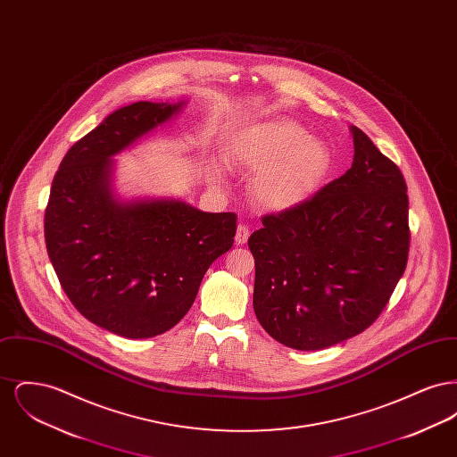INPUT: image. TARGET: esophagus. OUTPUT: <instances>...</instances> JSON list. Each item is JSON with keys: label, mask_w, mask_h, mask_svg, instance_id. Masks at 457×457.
Here are the masks:
<instances>
[{"label": "esophagus", "mask_w": 457, "mask_h": 457, "mask_svg": "<svg viewBox=\"0 0 457 457\" xmlns=\"http://www.w3.org/2000/svg\"><path fill=\"white\" fill-rule=\"evenodd\" d=\"M248 237H250V228H248L246 224L239 222L238 229H237V237H235L237 245H245V243H246V239H248Z\"/></svg>", "instance_id": "1"}]
</instances>
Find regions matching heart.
<instances>
[{
  "label": "heart",
  "mask_w": 457,
  "mask_h": 457,
  "mask_svg": "<svg viewBox=\"0 0 457 457\" xmlns=\"http://www.w3.org/2000/svg\"><path fill=\"white\" fill-rule=\"evenodd\" d=\"M229 159L235 166L261 171L252 194L265 211H287L312 194L326 171V144L291 120H272L241 133Z\"/></svg>",
  "instance_id": "1"
}]
</instances>
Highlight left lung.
Wrapping results in <instances>:
<instances>
[{
  "mask_svg": "<svg viewBox=\"0 0 457 457\" xmlns=\"http://www.w3.org/2000/svg\"><path fill=\"white\" fill-rule=\"evenodd\" d=\"M349 131L348 171L302 204L263 216L248 238L255 315L287 348L317 351L363 332L406 269L404 176L363 131Z\"/></svg>",
  "mask_w": 457,
  "mask_h": 457,
  "instance_id": "left-lung-1",
  "label": "left lung"
}]
</instances>
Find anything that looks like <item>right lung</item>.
Listing matches in <instances>:
<instances>
[{"instance_id": "right-lung-1", "label": "right lung", "mask_w": 457, "mask_h": 457, "mask_svg": "<svg viewBox=\"0 0 457 457\" xmlns=\"http://www.w3.org/2000/svg\"><path fill=\"white\" fill-rule=\"evenodd\" d=\"M185 104L116 109L66 153L51 185L44 237L62 287L92 324L127 339L176 326L237 235L233 212H202L171 196L123 198L114 188L112 157Z\"/></svg>"}]
</instances>
